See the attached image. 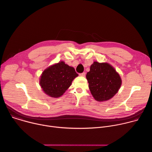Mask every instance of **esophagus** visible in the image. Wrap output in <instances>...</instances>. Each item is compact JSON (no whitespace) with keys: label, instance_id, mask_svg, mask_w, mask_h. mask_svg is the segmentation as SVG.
<instances>
[{"label":"esophagus","instance_id":"1","mask_svg":"<svg viewBox=\"0 0 152 152\" xmlns=\"http://www.w3.org/2000/svg\"><path fill=\"white\" fill-rule=\"evenodd\" d=\"M79 76H83H83H85V73H80V74H79Z\"/></svg>","mask_w":152,"mask_h":152}]
</instances>
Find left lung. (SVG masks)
I'll return each instance as SVG.
<instances>
[{
	"mask_svg": "<svg viewBox=\"0 0 152 152\" xmlns=\"http://www.w3.org/2000/svg\"><path fill=\"white\" fill-rule=\"evenodd\" d=\"M86 77L92 96L98 102H104L113 98L118 93L122 83L119 74L107 62L94 61Z\"/></svg>",
	"mask_w": 152,
	"mask_h": 152,
	"instance_id": "obj_1",
	"label": "left lung"
}]
</instances>
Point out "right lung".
I'll return each instance as SVG.
<instances>
[{"label":"right lung","mask_w":152,"mask_h":152,"mask_svg":"<svg viewBox=\"0 0 152 152\" xmlns=\"http://www.w3.org/2000/svg\"><path fill=\"white\" fill-rule=\"evenodd\" d=\"M77 76L73 67L60 61L43 71L39 78V85L46 94L58 98L63 95Z\"/></svg>","instance_id":"obj_1"}]
</instances>
